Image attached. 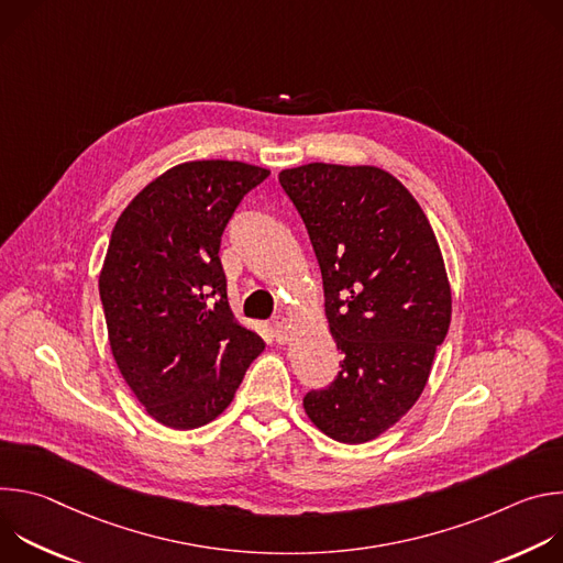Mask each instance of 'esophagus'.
I'll return each instance as SVG.
<instances>
[{"instance_id": "obj_1", "label": "esophagus", "mask_w": 563, "mask_h": 563, "mask_svg": "<svg viewBox=\"0 0 563 563\" xmlns=\"http://www.w3.org/2000/svg\"><path fill=\"white\" fill-rule=\"evenodd\" d=\"M272 332H274V336H276L278 343H287V339H289V320L283 318V316H278V318L274 320Z\"/></svg>"}]
</instances>
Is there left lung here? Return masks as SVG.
Wrapping results in <instances>:
<instances>
[{"instance_id": "obj_1", "label": "left lung", "mask_w": 563, "mask_h": 563, "mask_svg": "<svg viewBox=\"0 0 563 563\" xmlns=\"http://www.w3.org/2000/svg\"><path fill=\"white\" fill-rule=\"evenodd\" d=\"M278 183L309 233L330 334L345 354L336 380L302 408L330 439L367 443L417 404L448 334L441 247L415 196L374 165L309 163Z\"/></svg>"}]
</instances>
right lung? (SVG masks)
<instances>
[{
	"instance_id": "1",
	"label": "right lung",
	"mask_w": 563,
	"mask_h": 563,
	"mask_svg": "<svg viewBox=\"0 0 563 563\" xmlns=\"http://www.w3.org/2000/svg\"><path fill=\"white\" fill-rule=\"evenodd\" d=\"M269 176L238 159H191L151 180L118 218L100 272L118 369L151 419L194 430L233 400L263 339L233 318L220 235Z\"/></svg>"
}]
</instances>
